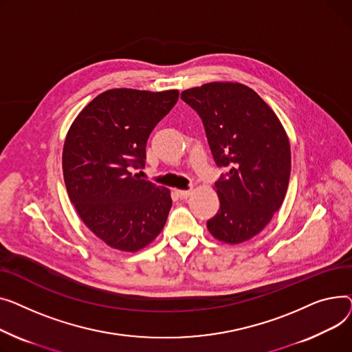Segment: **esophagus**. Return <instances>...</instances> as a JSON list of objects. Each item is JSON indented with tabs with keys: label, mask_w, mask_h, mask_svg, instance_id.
Listing matches in <instances>:
<instances>
[{
	"label": "esophagus",
	"mask_w": 352,
	"mask_h": 352,
	"mask_svg": "<svg viewBox=\"0 0 352 352\" xmlns=\"http://www.w3.org/2000/svg\"><path fill=\"white\" fill-rule=\"evenodd\" d=\"M176 195L180 199H188L192 195V190H176Z\"/></svg>",
	"instance_id": "esophagus-1"
}]
</instances>
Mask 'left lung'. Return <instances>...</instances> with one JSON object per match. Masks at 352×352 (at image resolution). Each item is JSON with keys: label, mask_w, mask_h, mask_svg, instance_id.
<instances>
[{"label": "left lung", "mask_w": 352, "mask_h": 352, "mask_svg": "<svg viewBox=\"0 0 352 352\" xmlns=\"http://www.w3.org/2000/svg\"><path fill=\"white\" fill-rule=\"evenodd\" d=\"M201 118L213 159L229 168L214 183L220 200L210 234L240 244L258 234L284 201L292 172L288 136L274 111L239 82H209L182 92Z\"/></svg>", "instance_id": "1"}]
</instances>
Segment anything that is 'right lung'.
Here are the masks:
<instances>
[{"instance_id":"right-lung-1","label":"right lung","mask_w":352,"mask_h":352,"mask_svg":"<svg viewBox=\"0 0 352 352\" xmlns=\"http://www.w3.org/2000/svg\"><path fill=\"white\" fill-rule=\"evenodd\" d=\"M179 91L116 88L79 112L67 133L62 170L68 196L88 229L112 249L135 253L162 232L170 190L140 179L146 142Z\"/></svg>"}]
</instances>
